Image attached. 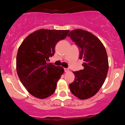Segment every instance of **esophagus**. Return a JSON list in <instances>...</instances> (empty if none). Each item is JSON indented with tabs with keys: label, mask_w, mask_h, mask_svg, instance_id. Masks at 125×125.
<instances>
[{
	"label": "esophagus",
	"mask_w": 125,
	"mask_h": 125,
	"mask_svg": "<svg viewBox=\"0 0 125 125\" xmlns=\"http://www.w3.org/2000/svg\"><path fill=\"white\" fill-rule=\"evenodd\" d=\"M64 71H65V72H69V70L68 69H67V68H64Z\"/></svg>",
	"instance_id": "esophagus-1"
}]
</instances>
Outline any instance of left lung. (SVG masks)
Segmentation results:
<instances>
[{"label":"left lung","instance_id":"1","mask_svg":"<svg viewBox=\"0 0 125 125\" xmlns=\"http://www.w3.org/2000/svg\"><path fill=\"white\" fill-rule=\"evenodd\" d=\"M80 49L79 59H83V69L73 72L74 81L69 84L71 93L78 98L87 99L99 91L105 81L109 69L106 50L94 34L81 29L68 34Z\"/></svg>","mask_w":125,"mask_h":125}]
</instances>
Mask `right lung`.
I'll return each mask as SVG.
<instances>
[{"mask_svg":"<svg viewBox=\"0 0 125 125\" xmlns=\"http://www.w3.org/2000/svg\"><path fill=\"white\" fill-rule=\"evenodd\" d=\"M69 32V30H37L25 38L19 47L16 56L18 75L34 97L44 99L55 91L64 69L48 61L54 55L57 42L65 39Z\"/></svg>","mask_w":125,"mask_h":125,"instance_id":"add662e5","label":"right lung"}]
</instances>
